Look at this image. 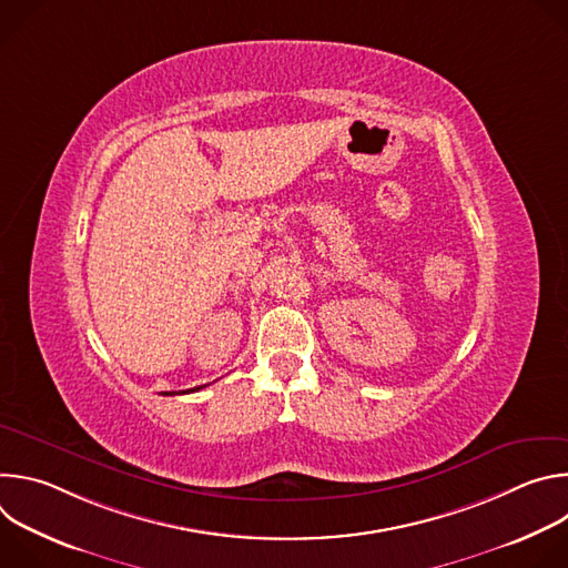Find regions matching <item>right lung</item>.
I'll use <instances>...</instances> for the list:
<instances>
[{
    "label": "right lung",
    "mask_w": 568,
    "mask_h": 568,
    "mask_svg": "<svg viewBox=\"0 0 568 568\" xmlns=\"http://www.w3.org/2000/svg\"><path fill=\"white\" fill-rule=\"evenodd\" d=\"M206 386V384H204ZM204 386H195V388H189V390H182V393H193V390H200V388H204ZM164 395H175V393H164Z\"/></svg>",
    "instance_id": "1"
}]
</instances>
